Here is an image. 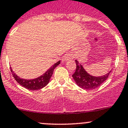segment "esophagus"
Segmentation results:
<instances>
[{"instance_id": "obj_1", "label": "esophagus", "mask_w": 128, "mask_h": 128, "mask_svg": "<svg viewBox=\"0 0 128 128\" xmlns=\"http://www.w3.org/2000/svg\"><path fill=\"white\" fill-rule=\"evenodd\" d=\"M73 60V56L70 53L66 54L62 58V60H64V61H68V60Z\"/></svg>"}]
</instances>
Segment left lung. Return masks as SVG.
Masks as SVG:
<instances>
[{"instance_id":"obj_1","label":"left lung","mask_w":128,"mask_h":128,"mask_svg":"<svg viewBox=\"0 0 128 128\" xmlns=\"http://www.w3.org/2000/svg\"><path fill=\"white\" fill-rule=\"evenodd\" d=\"M76 68L75 73L72 75L76 84L84 90H90L96 89L101 85L108 77L111 71L101 76H94L90 75L84 69L78 61L75 60Z\"/></svg>"}]
</instances>
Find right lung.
I'll use <instances>...</instances> for the list:
<instances>
[{
	"mask_svg": "<svg viewBox=\"0 0 128 128\" xmlns=\"http://www.w3.org/2000/svg\"><path fill=\"white\" fill-rule=\"evenodd\" d=\"M60 63V60L57 62L53 65V66L51 67L44 75H41L37 78L32 79V80H26V79L21 78L13 72L12 68H10V70L13 77L19 84H21L22 86L24 87L25 88L28 89V90L34 91V90H38L43 88L49 83L51 77L53 74L54 70Z\"/></svg>",
	"mask_w": 128,
	"mask_h": 128,
	"instance_id": "add662e5",
	"label": "right lung"
}]
</instances>
